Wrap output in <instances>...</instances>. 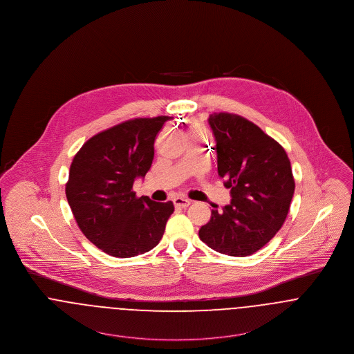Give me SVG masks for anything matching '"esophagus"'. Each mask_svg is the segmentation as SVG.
I'll list each match as a JSON object with an SVG mask.
<instances>
[{
  "instance_id": "1",
  "label": "esophagus",
  "mask_w": 354,
  "mask_h": 354,
  "mask_svg": "<svg viewBox=\"0 0 354 354\" xmlns=\"http://www.w3.org/2000/svg\"><path fill=\"white\" fill-rule=\"evenodd\" d=\"M173 203H174L176 208H187L191 204V201L188 198H184V197H176L173 200Z\"/></svg>"
}]
</instances>
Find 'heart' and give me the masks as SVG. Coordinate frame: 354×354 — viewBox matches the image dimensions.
<instances>
[{"label": "heart", "instance_id": "1", "mask_svg": "<svg viewBox=\"0 0 354 354\" xmlns=\"http://www.w3.org/2000/svg\"><path fill=\"white\" fill-rule=\"evenodd\" d=\"M192 132H201L200 127H193Z\"/></svg>", "mask_w": 354, "mask_h": 354}]
</instances>
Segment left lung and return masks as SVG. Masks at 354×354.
Instances as JSON below:
<instances>
[{"mask_svg": "<svg viewBox=\"0 0 354 354\" xmlns=\"http://www.w3.org/2000/svg\"><path fill=\"white\" fill-rule=\"evenodd\" d=\"M231 203L212 209L200 239L232 257H246L265 246L284 225L295 192L290 162L283 146L248 119L221 112L209 115Z\"/></svg>", "mask_w": 354, "mask_h": 354, "instance_id": "1", "label": "left lung"}]
</instances>
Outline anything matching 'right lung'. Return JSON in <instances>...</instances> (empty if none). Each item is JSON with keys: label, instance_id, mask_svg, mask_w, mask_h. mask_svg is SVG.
Here are the masks:
<instances>
[{"label": "right lung", "instance_id": "right-lung-1", "mask_svg": "<svg viewBox=\"0 0 354 354\" xmlns=\"http://www.w3.org/2000/svg\"><path fill=\"white\" fill-rule=\"evenodd\" d=\"M169 116L139 118L98 132L73 158L66 197L84 235L104 253L135 257L156 248L174 211L171 201L136 197L133 181L149 171L154 140Z\"/></svg>", "mask_w": 354, "mask_h": 354}]
</instances>
